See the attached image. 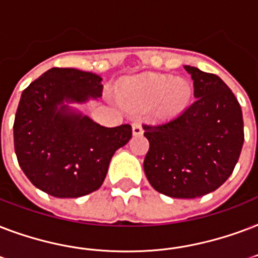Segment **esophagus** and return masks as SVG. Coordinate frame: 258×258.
Listing matches in <instances>:
<instances>
[{
    "instance_id": "34e87169",
    "label": "esophagus",
    "mask_w": 258,
    "mask_h": 258,
    "mask_svg": "<svg viewBox=\"0 0 258 258\" xmlns=\"http://www.w3.org/2000/svg\"><path fill=\"white\" fill-rule=\"evenodd\" d=\"M132 132H133V136H141L144 133V129L141 126V123L135 122L132 125Z\"/></svg>"
}]
</instances>
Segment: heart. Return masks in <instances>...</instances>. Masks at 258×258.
<instances>
[{
    "label": "heart",
    "mask_w": 258,
    "mask_h": 258,
    "mask_svg": "<svg viewBox=\"0 0 258 258\" xmlns=\"http://www.w3.org/2000/svg\"><path fill=\"white\" fill-rule=\"evenodd\" d=\"M192 94L188 79L148 73L126 79L119 86L117 95L127 106L137 109L153 106L159 117L171 118L188 106Z\"/></svg>",
    "instance_id": "heart-1"
}]
</instances>
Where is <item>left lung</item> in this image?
Here are the masks:
<instances>
[{"mask_svg": "<svg viewBox=\"0 0 258 258\" xmlns=\"http://www.w3.org/2000/svg\"><path fill=\"white\" fill-rule=\"evenodd\" d=\"M184 69L197 99L168 121L144 125L149 141L144 171L160 194L194 199L215 191L233 173L243 145V119L237 98L221 78Z\"/></svg>", "mask_w": 258, "mask_h": 258, "instance_id": "left-lung-1", "label": "left lung"}]
</instances>
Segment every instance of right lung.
I'll list each match as a JSON object with an SVG mask.
<instances>
[{
    "label": "right lung",
    "mask_w": 258,
    "mask_h": 258,
    "mask_svg": "<svg viewBox=\"0 0 258 258\" xmlns=\"http://www.w3.org/2000/svg\"><path fill=\"white\" fill-rule=\"evenodd\" d=\"M102 78L77 69L48 70L24 90L13 137L31 183L56 198H79L102 185L115 151L132 139L127 123L101 126L69 106L102 97Z\"/></svg>",
    "instance_id": "right-lung-1"
}]
</instances>
